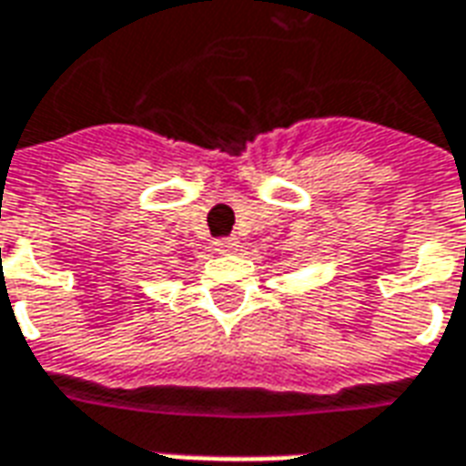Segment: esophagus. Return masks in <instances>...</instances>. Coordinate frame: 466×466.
I'll list each match as a JSON object with an SVG mask.
<instances>
[{
    "mask_svg": "<svg viewBox=\"0 0 466 466\" xmlns=\"http://www.w3.org/2000/svg\"><path fill=\"white\" fill-rule=\"evenodd\" d=\"M237 247H239V242H237L234 237H227V239H217V242H214V249L219 254L237 252Z\"/></svg>",
    "mask_w": 466,
    "mask_h": 466,
    "instance_id": "esophagus-1",
    "label": "esophagus"
}]
</instances>
